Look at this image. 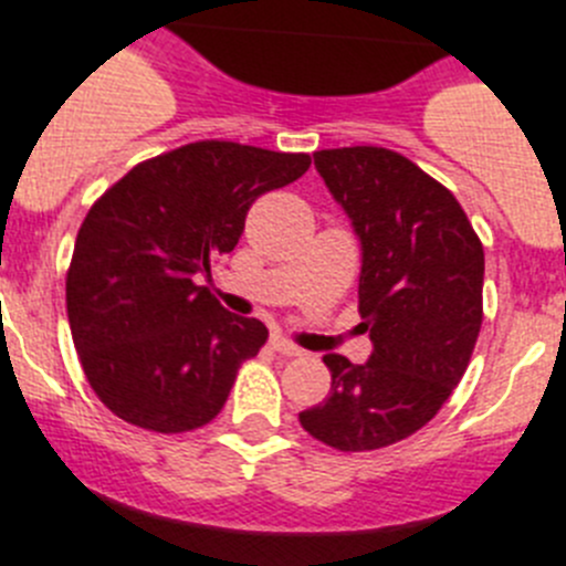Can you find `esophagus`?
Masks as SVG:
<instances>
[{
	"instance_id": "esophagus-1",
	"label": "esophagus",
	"mask_w": 566,
	"mask_h": 566,
	"mask_svg": "<svg viewBox=\"0 0 566 566\" xmlns=\"http://www.w3.org/2000/svg\"><path fill=\"white\" fill-rule=\"evenodd\" d=\"M271 346H273V353L284 355V358H295V355H302V349H298V346H295V344H290V340L284 338V335H273Z\"/></svg>"
}]
</instances>
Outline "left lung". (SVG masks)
<instances>
[{
	"label": "left lung",
	"instance_id": "1",
	"mask_svg": "<svg viewBox=\"0 0 566 566\" xmlns=\"http://www.w3.org/2000/svg\"><path fill=\"white\" fill-rule=\"evenodd\" d=\"M313 160L360 239L358 313L371 355H324L329 395L298 420L338 451H375L420 431L465 375L485 253L457 197L409 157L349 146Z\"/></svg>",
	"mask_w": 566,
	"mask_h": 566
}]
</instances>
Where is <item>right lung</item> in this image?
<instances>
[{"instance_id": "right-lung-1", "label": "right lung", "mask_w": 566, "mask_h": 566, "mask_svg": "<svg viewBox=\"0 0 566 566\" xmlns=\"http://www.w3.org/2000/svg\"><path fill=\"white\" fill-rule=\"evenodd\" d=\"M307 169L310 155L200 140L137 163L90 208L67 271V318L112 415L157 434L220 415L268 327L228 313L197 279L237 248L256 197Z\"/></svg>"}]
</instances>
